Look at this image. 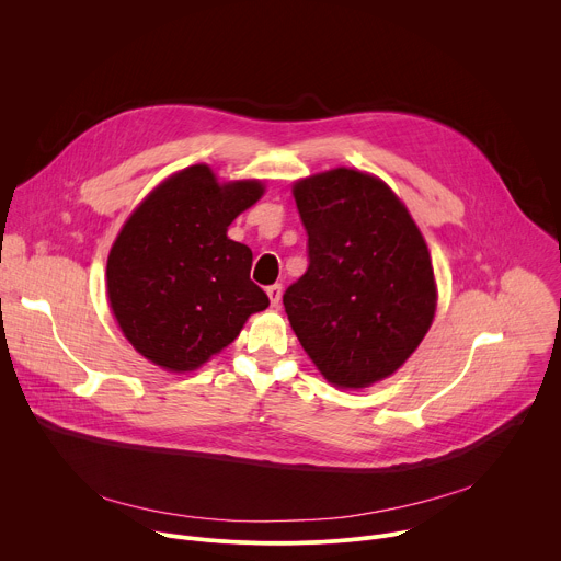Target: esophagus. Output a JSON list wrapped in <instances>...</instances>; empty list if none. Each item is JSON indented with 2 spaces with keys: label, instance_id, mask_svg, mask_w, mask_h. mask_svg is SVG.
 I'll list each match as a JSON object with an SVG mask.
<instances>
[{
  "label": "esophagus",
  "instance_id": "esophagus-1",
  "mask_svg": "<svg viewBox=\"0 0 561 561\" xmlns=\"http://www.w3.org/2000/svg\"><path fill=\"white\" fill-rule=\"evenodd\" d=\"M266 295H268V299H271L273 306H279V301H282V284L268 286V288H266Z\"/></svg>",
  "mask_w": 561,
  "mask_h": 561
}]
</instances>
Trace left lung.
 Wrapping results in <instances>:
<instances>
[{
  "label": "left lung",
  "instance_id": "1",
  "mask_svg": "<svg viewBox=\"0 0 561 561\" xmlns=\"http://www.w3.org/2000/svg\"><path fill=\"white\" fill-rule=\"evenodd\" d=\"M308 268L286 288L290 327L331 383L366 388L428 333L437 286L407 206L377 178L333 169L295 182Z\"/></svg>",
  "mask_w": 561,
  "mask_h": 561
}]
</instances>
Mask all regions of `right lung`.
<instances>
[{
  "instance_id": "obj_1",
  "label": "right lung",
  "mask_w": 561,
  "mask_h": 561,
  "mask_svg": "<svg viewBox=\"0 0 561 561\" xmlns=\"http://www.w3.org/2000/svg\"><path fill=\"white\" fill-rule=\"evenodd\" d=\"M262 195L257 180L219 184L206 164H195L135 208L111 249L106 288L139 355L173 373L195 370L268 306L251 282V249L226 234Z\"/></svg>"
}]
</instances>
